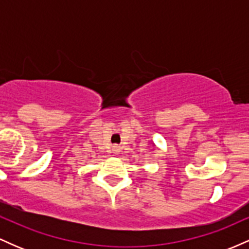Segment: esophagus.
Instances as JSON below:
<instances>
[{"mask_svg": "<svg viewBox=\"0 0 249 249\" xmlns=\"http://www.w3.org/2000/svg\"><path fill=\"white\" fill-rule=\"evenodd\" d=\"M112 152L116 153V154L121 152V146H118V145H113V146H112Z\"/></svg>", "mask_w": 249, "mask_h": 249, "instance_id": "34e87169", "label": "esophagus"}]
</instances>
